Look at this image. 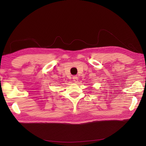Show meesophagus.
Listing matches in <instances>:
<instances>
[{
	"label": "esophagus",
	"instance_id": "obj_1",
	"mask_svg": "<svg viewBox=\"0 0 146 146\" xmlns=\"http://www.w3.org/2000/svg\"><path fill=\"white\" fill-rule=\"evenodd\" d=\"M78 80V78L77 77V76H74L73 77V81L75 82V83H77Z\"/></svg>",
	"mask_w": 146,
	"mask_h": 146
}]
</instances>
